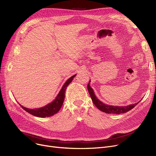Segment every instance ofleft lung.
<instances>
[{
    "label": "left lung",
    "instance_id": "8db88e82",
    "mask_svg": "<svg viewBox=\"0 0 156 156\" xmlns=\"http://www.w3.org/2000/svg\"><path fill=\"white\" fill-rule=\"evenodd\" d=\"M88 88V90L89 92L90 95L91 97V99L92 100V102H94V105L96 106V107L101 110L102 112H104L105 113L108 114H119L121 113H125L126 112L131 109H132L134 107H135V105L138 104V103L133 104H131L127 106H112V105H109L107 104H105L102 103L101 101H100L99 99H97L96 96L94 94V92L93 90V89L90 87L89 83L87 85Z\"/></svg>",
    "mask_w": 156,
    "mask_h": 156
}]
</instances>
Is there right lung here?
I'll list each match as a JSON object with an SVG mask.
<instances>
[{
  "instance_id": "obj_1",
  "label": "right lung",
  "mask_w": 156,
  "mask_h": 156,
  "mask_svg": "<svg viewBox=\"0 0 156 156\" xmlns=\"http://www.w3.org/2000/svg\"><path fill=\"white\" fill-rule=\"evenodd\" d=\"M76 75L72 76L66 81V83L63 85L59 94L56 97L55 99L52 102L45 105V107L39 108V109H30L24 108L23 106L20 105L21 107L28 113L37 117L45 118V117H49V116H52L54 115L55 114H56L59 111L61 106L62 105V104L64 100L66 89V87H68V85L71 82L74 77Z\"/></svg>"
}]
</instances>
